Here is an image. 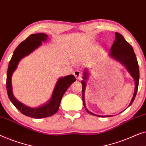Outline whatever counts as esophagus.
Here are the masks:
<instances>
[{
	"instance_id": "1",
	"label": "esophagus",
	"mask_w": 146,
	"mask_h": 146,
	"mask_svg": "<svg viewBox=\"0 0 146 146\" xmlns=\"http://www.w3.org/2000/svg\"><path fill=\"white\" fill-rule=\"evenodd\" d=\"M74 76L78 80H81L82 79V73L81 72L78 70H75L74 72Z\"/></svg>"
}]
</instances>
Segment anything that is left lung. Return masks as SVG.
Segmentation results:
<instances>
[{"label":"left lung","mask_w":146,"mask_h":146,"mask_svg":"<svg viewBox=\"0 0 146 146\" xmlns=\"http://www.w3.org/2000/svg\"><path fill=\"white\" fill-rule=\"evenodd\" d=\"M115 38L110 50L108 55L111 58H112L115 60L121 63L123 66L125 68L127 71L129 73V74L133 78L135 83V89L134 93H133V97L129 103L128 107L133 103L134 100L135 96H136L137 88H138L139 84V66L137 63V60L135 56V54L133 51V49L131 46L124 39V38L121 35L115 33ZM82 80L81 83L82 85V101L83 104L84 106L86 111L90 114L95 115L98 117H110L111 115H97L90 111L86 108L85 103V91L86 88V82L89 78V71L88 69H84L83 74Z\"/></svg>","instance_id":"1"}]
</instances>
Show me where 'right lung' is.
<instances>
[{
	"label": "right lung",
	"instance_id": "1",
	"mask_svg": "<svg viewBox=\"0 0 146 146\" xmlns=\"http://www.w3.org/2000/svg\"><path fill=\"white\" fill-rule=\"evenodd\" d=\"M48 38L47 35L44 33L33 34L25 41L22 42L14 51L13 56L9 64L7 74V90L10 100L14 106L24 115L33 118H43L51 116L58 110L63 95L72 84L76 81L73 75L61 77L57 80L52 94L50 99L44 104L37 108H31L19 102L14 96L12 85V76L17 68L19 62L23 58L31 54L34 50L42 45L43 42Z\"/></svg>",
	"mask_w": 146,
	"mask_h": 146
}]
</instances>
